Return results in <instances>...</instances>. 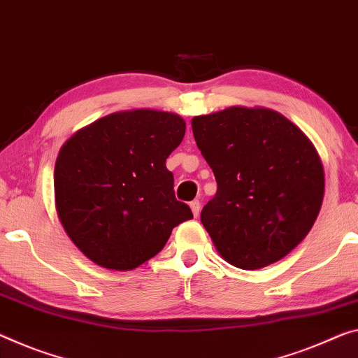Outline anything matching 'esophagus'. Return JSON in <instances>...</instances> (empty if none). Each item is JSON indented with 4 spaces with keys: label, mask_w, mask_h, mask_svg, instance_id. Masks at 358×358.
Instances as JSON below:
<instances>
[{
    "label": "esophagus",
    "mask_w": 358,
    "mask_h": 358,
    "mask_svg": "<svg viewBox=\"0 0 358 358\" xmlns=\"http://www.w3.org/2000/svg\"><path fill=\"white\" fill-rule=\"evenodd\" d=\"M200 208H201V205H200V201H198V200L190 201V210H192V213H194L195 217L198 216V214H200Z\"/></svg>",
    "instance_id": "esophagus-1"
}]
</instances>
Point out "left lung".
Listing matches in <instances>:
<instances>
[{
  "instance_id": "obj_1",
  "label": "left lung",
  "mask_w": 358,
  "mask_h": 358,
  "mask_svg": "<svg viewBox=\"0 0 358 358\" xmlns=\"http://www.w3.org/2000/svg\"><path fill=\"white\" fill-rule=\"evenodd\" d=\"M192 131L217 182L200 219L222 259L256 271L293 251L325 195L309 137L272 108L243 106L192 118Z\"/></svg>"
}]
</instances>
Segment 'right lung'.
<instances>
[{
  "label": "right lung",
  "mask_w": 358,
  "mask_h": 358,
  "mask_svg": "<svg viewBox=\"0 0 358 358\" xmlns=\"http://www.w3.org/2000/svg\"><path fill=\"white\" fill-rule=\"evenodd\" d=\"M184 134L179 115L134 108L96 120L62 145L54 203L65 234L87 259L133 271L163 250L176 225L194 219L176 200L166 169Z\"/></svg>",
  "instance_id": "obj_1"
}]
</instances>
